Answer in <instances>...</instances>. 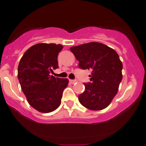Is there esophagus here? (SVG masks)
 <instances>
[{"instance_id": "1", "label": "esophagus", "mask_w": 146, "mask_h": 146, "mask_svg": "<svg viewBox=\"0 0 146 146\" xmlns=\"http://www.w3.org/2000/svg\"><path fill=\"white\" fill-rule=\"evenodd\" d=\"M69 82H70V83L72 84H76V83L77 81H76V80H72V79H70Z\"/></svg>"}]
</instances>
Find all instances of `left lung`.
<instances>
[{
	"instance_id": "left-lung-1",
	"label": "left lung",
	"mask_w": 146,
	"mask_h": 146,
	"mask_svg": "<svg viewBox=\"0 0 146 146\" xmlns=\"http://www.w3.org/2000/svg\"><path fill=\"white\" fill-rule=\"evenodd\" d=\"M79 62L78 67L91 70L90 82L78 96L82 106L90 110H101L110 104L122 80L123 64L118 54L107 45L96 42L70 48Z\"/></svg>"
}]
</instances>
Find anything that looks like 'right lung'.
Here are the masks:
<instances>
[{
    "mask_svg": "<svg viewBox=\"0 0 146 146\" xmlns=\"http://www.w3.org/2000/svg\"><path fill=\"white\" fill-rule=\"evenodd\" d=\"M63 46L54 43H39L29 48L18 65L17 77L28 102L40 112L48 113L60 106L68 78L50 76L59 68L57 56Z\"/></svg>",
    "mask_w": 146,
    "mask_h": 146,
    "instance_id": "add662e5",
    "label": "right lung"
}]
</instances>
